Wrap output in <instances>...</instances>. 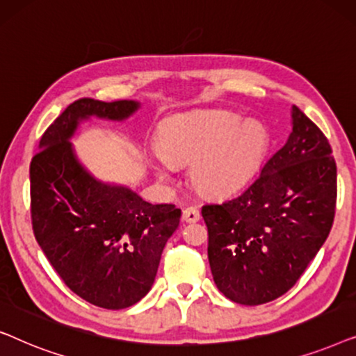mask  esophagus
<instances>
[{
    "label": "esophagus",
    "mask_w": 356,
    "mask_h": 356,
    "mask_svg": "<svg viewBox=\"0 0 356 356\" xmlns=\"http://www.w3.org/2000/svg\"><path fill=\"white\" fill-rule=\"evenodd\" d=\"M201 218V213H199V209L194 206H189L183 211V220L184 222H197Z\"/></svg>",
    "instance_id": "34e87169"
}]
</instances>
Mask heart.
Instances as JSON below:
<instances>
[{"label":"heart","instance_id":"heart-1","mask_svg":"<svg viewBox=\"0 0 356 356\" xmlns=\"http://www.w3.org/2000/svg\"><path fill=\"white\" fill-rule=\"evenodd\" d=\"M157 175L168 181L172 165L191 163L189 179L202 196L223 197L250 181L267 149L264 126L241 123L230 111H201L170 118L157 136Z\"/></svg>","mask_w":356,"mask_h":356}]
</instances>
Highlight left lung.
<instances>
[{
  "mask_svg": "<svg viewBox=\"0 0 356 356\" xmlns=\"http://www.w3.org/2000/svg\"><path fill=\"white\" fill-rule=\"evenodd\" d=\"M291 133L240 196L202 206L217 289L256 306L296 284L325 238L337 201V167L318 126L291 106Z\"/></svg>",
  "mask_w": 356,
  "mask_h": 356,
  "instance_id": "1",
  "label": "left lung"
}]
</instances>
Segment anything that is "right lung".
<instances>
[{"instance_id":"add662e5","label":"right lung","mask_w":356,"mask_h":356,"mask_svg":"<svg viewBox=\"0 0 356 356\" xmlns=\"http://www.w3.org/2000/svg\"><path fill=\"white\" fill-rule=\"evenodd\" d=\"M138 108L134 100L72 102L43 133L31 162L37 243L67 289L105 309L129 308L152 289L181 211L95 179L79 163L70 139L90 116L121 121Z\"/></svg>"}]
</instances>
